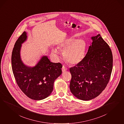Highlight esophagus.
Listing matches in <instances>:
<instances>
[{
	"instance_id": "esophagus-1",
	"label": "esophagus",
	"mask_w": 124,
	"mask_h": 124,
	"mask_svg": "<svg viewBox=\"0 0 124 124\" xmlns=\"http://www.w3.org/2000/svg\"><path fill=\"white\" fill-rule=\"evenodd\" d=\"M67 69H68V68H67V67H66L64 66H62V72H65L67 70Z\"/></svg>"
}]
</instances>
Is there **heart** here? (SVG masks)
I'll return each instance as SVG.
<instances>
[{
  "instance_id": "b5f03b06",
  "label": "heart",
  "mask_w": 124,
  "mask_h": 124,
  "mask_svg": "<svg viewBox=\"0 0 124 124\" xmlns=\"http://www.w3.org/2000/svg\"><path fill=\"white\" fill-rule=\"evenodd\" d=\"M60 47L64 50V58L70 64H78L83 60L86 47L84 40L70 38L60 44ZM53 52L56 54H59L57 48H54Z\"/></svg>"
}]
</instances>
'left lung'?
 <instances>
[{
	"mask_svg": "<svg viewBox=\"0 0 124 124\" xmlns=\"http://www.w3.org/2000/svg\"><path fill=\"white\" fill-rule=\"evenodd\" d=\"M92 39L83 60L70 68V90L81 100H91L99 96L107 86L112 72L113 55L109 46L100 34Z\"/></svg>",
	"mask_w": 124,
	"mask_h": 124,
	"instance_id": "1",
	"label": "left lung"
}]
</instances>
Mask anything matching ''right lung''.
<instances>
[{
	"label": "right lung",
	"instance_id": "1",
	"mask_svg": "<svg viewBox=\"0 0 124 124\" xmlns=\"http://www.w3.org/2000/svg\"><path fill=\"white\" fill-rule=\"evenodd\" d=\"M27 38L24 31L14 46L11 56V64L16 83L21 91L34 100H41L52 92L54 81L62 74V64L52 63L46 56H43L36 66L30 68L20 59L21 44Z\"/></svg>",
	"mask_w": 124,
	"mask_h": 124
}]
</instances>
